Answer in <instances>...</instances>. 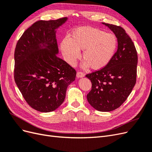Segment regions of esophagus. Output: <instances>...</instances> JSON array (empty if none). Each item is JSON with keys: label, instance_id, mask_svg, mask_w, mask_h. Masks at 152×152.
Here are the masks:
<instances>
[{"label": "esophagus", "instance_id": "1", "mask_svg": "<svg viewBox=\"0 0 152 152\" xmlns=\"http://www.w3.org/2000/svg\"><path fill=\"white\" fill-rule=\"evenodd\" d=\"M84 76H85V73H84L82 72H80V71L77 72V77L78 78L83 77H84Z\"/></svg>", "mask_w": 152, "mask_h": 152}]
</instances>
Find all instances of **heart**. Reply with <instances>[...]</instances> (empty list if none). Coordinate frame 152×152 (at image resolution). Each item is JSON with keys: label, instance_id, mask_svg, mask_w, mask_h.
I'll list each match as a JSON object with an SVG mask.
<instances>
[{"label": "heart", "instance_id": "1", "mask_svg": "<svg viewBox=\"0 0 152 152\" xmlns=\"http://www.w3.org/2000/svg\"><path fill=\"white\" fill-rule=\"evenodd\" d=\"M117 44V39L113 34L84 26L73 31L70 39H64L60 46L64 58L70 65H75L80 56L79 50L84 49L82 58L85 60L84 66L100 70L112 60Z\"/></svg>", "mask_w": 152, "mask_h": 152}]
</instances>
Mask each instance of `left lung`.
I'll return each mask as SVG.
<instances>
[{"label":"left lung","instance_id":"8db88e82","mask_svg":"<svg viewBox=\"0 0 152 152\" xmlns=\"http://www.w3.org/2000/svg\"><path fill=\"white\" fill-rule=\"evenodd\" d=\"M103 24L115 34L118 49L104 68L86 75L92 84L87 99L98 111L110 112L121 107L136 84L137 54L134 43L122 27Z\"/></svg>","mask_w":152,"mask_h":152}]
</instances>
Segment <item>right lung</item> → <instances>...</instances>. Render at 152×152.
Listing matches in <instances>:
<instances>
[{
    "label": "right lung",
    "instance_id": "add662e5",
    "mask_svg": "<svg viewBox=\"0 0 152 152\" xmlns=\"http://www.w3.org/2000/svg\"><path fill=\"white\" fill-rule=\"evenodd\" d=\"M66 20H39L18 40L15 50L14 78L26 103L39 112L58 108L66 89L75 79L76 70L59 58L55 30ZM43 44L45 48H41Z\"/></svg>",
    "mask_w": 152,
    "mask_h": 152
}]
</instances>
